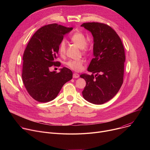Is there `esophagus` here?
Returning <instances> with one entry per match:
<instances>
[{"instance_id":"esophagus-1","label":"esophagus","mask_w":150,"mask_h":150,"mask_svg":"<svg viewBox=\"0 0 150 150\" xmlns=\"http://www.w3.org/2000/svg\"><path fill=\"white\" fill-rule=\"evenodd\" d=\"M79 75L78 74L74 73V74H73V78H79Z\"/></svg>"}]
</instances>
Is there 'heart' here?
Listing matches in <instances>:
<instances>
[{
    "instance_id": "b5f03b06",
    "label": "heart",
    "mask_w": 150,
    "mask_h": 150,
    "mask_svg": "<svg viewBox=\"0 0 150 150\" xmlns=\"http://www.w3.org/2000/svg\"><path fill=\"white\" fill-rule=\"evenodd\" d=\"M71 40L81 49L83 53H87L89 50V46L86 43L87 38L85 34L81 31H76L70 37ZM59 52L61 56H63L66 53V44L65 41H62L59 45ZM83 61L82 60H70L66 63V65L70 69L79 71L82 69Z\"/></svg>"
}]
</instances>
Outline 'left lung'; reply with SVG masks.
<instances>
[{"label":"left lung","mask_w":150,"mask_h":150,"mask_svg":"<svg viewBox=\"0 0 150 150\" xmlns=\"http://www.w3.org/2000/svg\"><path fill=\"white\" fill-rule=\"evenodd\" d=\"M81 27L93 36V54L88 71L91 75H80L86 81L82 92L90 103L102 104L117 93L123 82L125 50L116 31L108 25L99 23H83Z\"/></svg>","instance_id":"8db88e82"}]
</instances>
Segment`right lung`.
Here are the masks:
<instances>
[{"label": "right lung", "mask_w": 150, "mask_h": 150, "mask_svg": "<svg viewBox=\"0 0 150 150\" xmlns=\"http://www.w3.org/2000/svg\"><path fill=\"white\" fill-rule=\"evenodd\" d=\"M73 29L52 24L39 28L32 36L23 55L22 78L30 96L40 103L54 99L63 85L72 78V72L64 67L59 73L50 67H59V47L65 34Z\"/></svg>", "instance_id": "1"}]
</instances>
